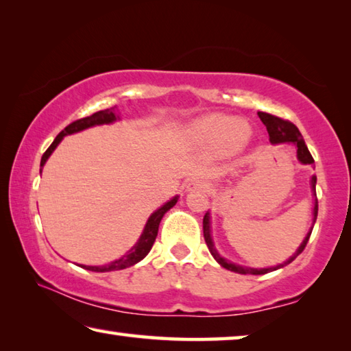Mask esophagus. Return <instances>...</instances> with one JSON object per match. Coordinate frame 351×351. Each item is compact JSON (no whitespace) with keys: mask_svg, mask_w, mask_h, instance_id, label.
I'll return each instance as SVG.
<instances>
[{"mask_svg":"<svg viewBox=\"0 0 351 351\" xmlns=\"http://www.w3.org/2000/svg\"><path fill=\"white\" fill-rule=\"evenodd\" d=\"M207 187H208V184L204 180H201V178H193V180H190V182L187 184L189 192H192V190H204Z\"/></svg>","mask_w":351,"mask_h":351,"instance_id":"34e87169","label":"esophagus"}]
</instances>
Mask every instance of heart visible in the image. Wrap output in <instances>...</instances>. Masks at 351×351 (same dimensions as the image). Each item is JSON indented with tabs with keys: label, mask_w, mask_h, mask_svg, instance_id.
<instances>
[{
	"label": "heart",
	"mask_w": 351,
	"mask_h": 351,
	"mask_svg": "<svg viewBox=\"0 0 351 351\" xmlns=\"http://www.w3.org/2000/svg\"><path fill=\"white\" fill-rule=\"evenodd\" d=\"M202 129L230 144H239L248 136V125L237 118H210L202 124Z\"/></svg>",
	"instance_id": "1"
}]
</instances>
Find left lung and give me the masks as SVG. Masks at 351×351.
I'll return each mask as SVG.
<instances>
[{
  "mask_svg": "<svg viewBox=\"0 0 351 351\" xmlns=\"http://www.w3.org/2000/svg\"><path fill=\"white\" fill-rule=\"evenodd\" d=\"M258 114H259L261 121L264 123V125L267 127V132H269V136H270L271 143H275V144L276 143H295V145L298 147V159H299V161H301L302 164H313L315 162L313 156H311V154L307 149V145H305V143H304L301 132L298 130V127L293 124L291 121L282 119L279 117H275V114H270V113H265V112H258ZM311 187H313V192L316 195V176L311 178ZM313 215H315V218H313V222H315L316 216H317V202L315 204ZM202 230H204V239H206V244L208 247L210 253H212V256L216 261H218V263L222 267H224V269L241 273V275H265V273L281 269V267L290 264L291 261H295L296 256H299V254L304 252V248H305V245H307L311 230H313V228H311V230L307 233V237H305V239L302 241L301 247L298 248V252L293 254V256L289 261H285L284 264H279L276 267H270V269H250V267H241V265L230 263V261H226L224 258H221L219 253L216 252V248L213 245L212 237H210V216H208V213H206V216H204V219H202Z\"/></svg>",
  "mask_w": 351,
  "mask_h": 351,
  "instance_id": "obj_1",
  "label": "left lung"
}]
</instances>
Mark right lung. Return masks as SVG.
I'll use <instances>...</instances> for the list:
<instances>
[{
  "mask_svg": "<svg viewBox=\"0 0 351 351\" xmlns=\"http://www.w3.org/2000/svg\"><path fill=\"white\" fill-rule=\"evenodd\" d=\"M117 118H119V117L117 113H114V109L112 107V109L99 110L97 113L90 114V117H86V118L73 121L72 124H69L64 130H61L58 133V136L55 138V141L50 144V147L46 152H44V155L41 158V167L44 164H46L47 158L52 155V152L56 149V145L61 143V139L64 138L66 135H72V133L81 132V130H84V129H87V127H92V125L113 123V121H117ZM176 202H178V196H175L173 199H170L169 202H165L161 208H158L156 212L150 216L147 224H145V227H144V232L141 234V238H139V241L136 242V245L130 248V252L124 254L123 258H119L117 261H113V263H110V264H106V265H101V267L99 265L98 267L80 265V267H82V269H86V270H92V271H113V270L127 269V267H132L133 264L139 263V261L147 256V253L150 252L152 245H154V242L156 239V234H158L159 222H161L164 213L173 207Z\"/></svg>",
  "mask_w": 351,
  "mask_h": 351,
  "instance_id": "obj_1",
  "label": "right lung"
}]
</instances>
